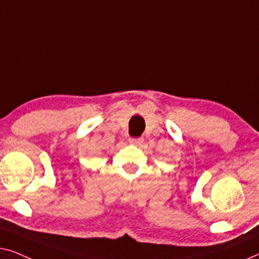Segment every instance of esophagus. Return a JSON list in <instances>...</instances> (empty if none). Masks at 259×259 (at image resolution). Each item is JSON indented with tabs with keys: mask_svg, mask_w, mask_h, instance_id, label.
Listing matches in <instances>:
<instances>
[{
	"mask_svg": "<svg viewBox=\"0 0 259 259\" xmlns=\"http://www.w3.org/2000/svg\"><path fill=\"white\" fill-rule=\"evenodd\" d=\"M130 143L132 145H136V146H140V145L144 143V139H141V138H137V139H134V138H132V139H130Z\"/></svg>",
	"mask_w": 259,
	"mask_h": 259,
	"instance_id": "34e87169",
	"label": "esophagus"
}]
</instances>
